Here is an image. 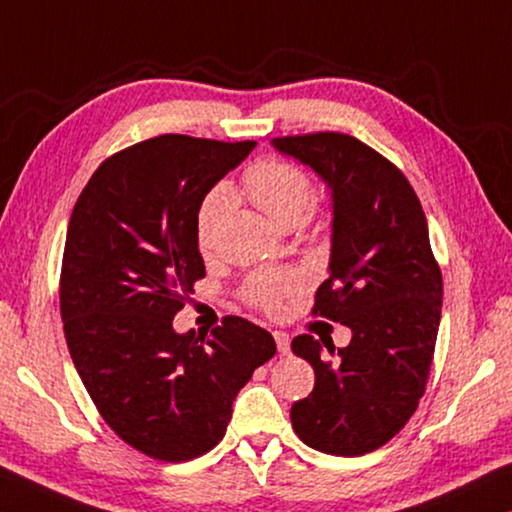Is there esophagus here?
Listing matches in <instances>:
<instances>
[{
    "instance_id": "1",
    "label": "esophagus",
    "mask_w": 512,
    "mask_h": 512,
    "mask_svg": "<svg viewBox=\"0 0 512 512\" xmlns=\"http://www.w3.org/2000/svg\"><path fill=\"white\" fill-rule=\"evenodd\" d=\"M273 339H275V343H277V350H280V354H287V352H289L291 339H289L287 332H280V329H275Z\"/></svg>"
}]
</instances>
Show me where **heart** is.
<instances>
[{"label":"heart","mask_w":512,"mask_h":512,"mask_svg":"<svg viewBox=\"0 0 512 512\" xmlns=\"http://www.w3.org/2000/svg\"><path fill=\"white\" fill-rule=\"evenodd\" d=\"M244 189L250 201L280 228L296 225L314 196V183L309 173L298 164L284 160L255 162L244 173ZM225 205H230L228 189L219 187L207 196L201 214V232H198V244L203 250H210L207 225ZM293 284H296V275L291 273H255L244 284V298L253 307L275 314L282 309V302L291 293Z\"/></svg>","instance_id":"b5f03b06"}]
</instances>
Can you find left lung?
I'll list each match as a JSON object with an SVG mask.
<instances>
[{"label": "left lung", "mask_w": 512, "mask_h": 512, "mask_svg": "<svg viewBox=\"0 0 512 512\" xmlns=\"http://www.w3.org/2000/svg\"><path fill=\"white\" fill-rule=\"evenodd\" d=\"M273 146L314 169L332 189L329 277L314 316L352 329L348 348L324 359L311 334L291 341L316 384L291 406L302 443L334 456H363L409 422L424 395L443 309V273L427 216L404 173L345 133L275 137ZM323 340V339H320Z\"/></svg>", "instance_id": "left-lung-1"}]
</instances>
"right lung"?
Here are the masks:
<instances>
[{"mask_svg":"<svg viewBox=\"0 0 512 512\" xmlns=\"http://www.w3.org/2000/svg\"><path fill=\"white\" fill-rule=\"evenodd\" d=\"M253 149L189 135L128 146L92 173L67 225L69 354L108 427L158 461H192L219 445L237 393L275 354L273 336L239 316L212 334L173 329L205 277L203 198Z\"/></svg>","mask_w":512,"mask_h":512,"instance_id":"1","label":"right lung"}]
</instances>
